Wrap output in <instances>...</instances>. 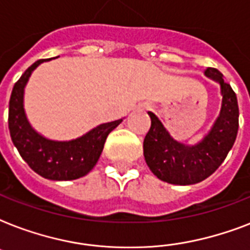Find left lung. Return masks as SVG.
Wrapping results in <instances>:
<instances>
[{
  "label": "left lung",
  "instance_id": "1",
  "mask_svg": "<svg viewBox=\"0 0 250 250\" xmlns=\"http://www.w3.org/2000/svg\"><path fill=\"white\" fill-rule=\"evenodd\" d=\"M205 75L221 84L223 96L219 117L213 128L194 146L175 141L153 113L150 129L144 139L146 165L157 178L179 186L196 184L209 178L229 154L239 129V106L236 93L226 83L217 68H206Z\"/></svg>",
  "mask_w": 250,
  "mask_h": 250
}]
</instances>
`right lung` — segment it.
I'll return each mask as SVG.
<instances>
[{
    "label": "right lung",
    "mask_w": 250,
    "mask_h": 250,
    "mask_svg": "<svg viewBox=\"0 0 250 250\" xmlns=\"http://www.w3.org/2000/svg\"><path fill=\"white\" fill-rule=\"evenodd\" d=\"M46 60L36 61L14 84L9 102V131L21 158L36 174L50 180H74L86 175L101 156L106 137L119 121L104 123L71 141L45 139L31 127L23 109V93L32 71ZM49 61V60H48Z\"/></svg>",
    "instance_id": "obj_1"
}]
</instances>
